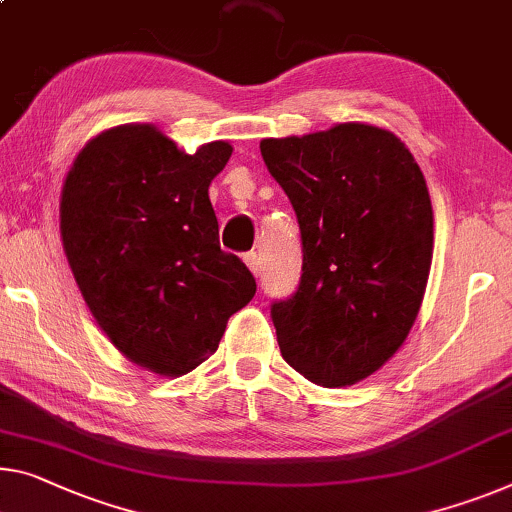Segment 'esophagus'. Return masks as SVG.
Masks as SVG:
<instances>
[{
	"mask_svg": "<svg viewBox=\"0 0 512 512\" xmlns=\"http://www.w3.org/2000/svg\"><path fill=\"white\" fill-rule=\"evenodd\" d=\"M245 263H247L249 270L256 274V277L261 274V256H258L256 251H249V254H245Z\"/></svg>",
	"mask_w": 512,
	"mask_h": 512,
	"instance_id": "34e87169",
	"label": "esophagus"
}]
</instances>
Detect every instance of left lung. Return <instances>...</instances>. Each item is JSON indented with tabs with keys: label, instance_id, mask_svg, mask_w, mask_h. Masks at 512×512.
<instances>
[{
	"label": "left lung",
	"instance_id": "8db88e82",
	"mask_svg": "<svg viewBox=\"0 0 512 512\" xmlns=\"http://www.w3.org/2000/svg\"><path fill=\"white\" fill-rule=\"evenodd\" d=\"M261 155L302 233L300 286L270 309L281 357L313 384L348 387L396 355L421 309L426 178L403 141L366 123L263 139Z\"/></svg>",
	"mask_w": 512,
	"mask_h": 512
}]
</instances>
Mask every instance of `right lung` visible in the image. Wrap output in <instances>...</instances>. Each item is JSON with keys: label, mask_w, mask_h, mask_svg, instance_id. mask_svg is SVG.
Wrapping results in <instances>:
<instances>
[{"label": "right lung", "mask_w": 512, "mask_h": 512, "mask_svg": "<svg viewBox=\"0 0 512 512\" xmlns=\"http://www.w3.org/2000/svg\"><path fill=\"white\" fill-rule=\"evenodd\" d=\"M233 153L210 141L185 153L155 125L100 132L61 190V240L86 306L116 348L178 377L217 350L256 279L219 247L208 187Z\"/></svg>", "instance_id": "obj_1"}]
</instances>
